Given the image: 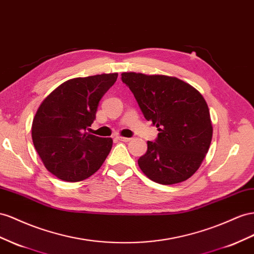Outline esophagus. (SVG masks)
<instances>
[{"label": "esophagus", "instance_id": "1", "mask_svg": "<svg viewBox=\"0 0 254 254\" xmlns=\"http://www.w3.org/2000/svg\"><path fill=\"white\" fill-rule=\"evenodd\" d=\"M118 140L123 141V142H129L131 139H130V138H125V136H118Z\"/></svg>", "mask_w": 254, "mask_h": 254}]
</instances>
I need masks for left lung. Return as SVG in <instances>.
Here are the masks:
<instances>
[{"mask_svg": "<svg viewBox=\"0 0 254 254\" xmlns=\"http://www.w3.org/2000/svg\"><path fill=\"white\" fill-rule=\"evenodd\" d=\"M122 81L132 92L144 118L159 131L138 160L142 172L162 185L188 180L200 168L212 136L203 96L174 77L123 72Z\"/></svg>", "mask_w": 254, "mask_h": 254, "instance_id": "1", "label": "left lung"}]
</instances>
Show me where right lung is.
<instances>
[{
  "instance_id": "1",
  "label": "right lung",
  "mask_w": 254,
  "mask_h": 254,
  "mask_svg": "<svg viewBox=\"0 0 254 254\" xmlns=\"http://www.w3.org/2000/svg\"><path fill=\"white\" fill-rule=\"evenodd\" d=\"M102 73L70 79L42 102L32 124L34 146L46 169L65 182H80L102 166L112 148L111 138L87 132L98 104L118 79Z\"/></svg>"
}]
</instances>
